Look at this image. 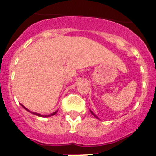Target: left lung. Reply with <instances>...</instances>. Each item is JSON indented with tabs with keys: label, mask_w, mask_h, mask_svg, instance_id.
I'll list each match as a JSON object with an SVG mask.
<instances>
[{
	"label": "left lung",
	"mask_w": 156,
	"mask_h": 156,
	"mask_svg": "<svg viewBox=\"0 0 156 156\" xmlns=\"http://www.w3.org/2000/svg\"><path fill=\"white\" fill-rule=\"evenodd\" d=\"M90 112H91V113H92V114H93V116H95V117H96V118H98V117H97V116H95V114H94V113H93V112H91V111H90Z\"/></svg>",
	"instance_id": "obj_1"
}]
</instances>
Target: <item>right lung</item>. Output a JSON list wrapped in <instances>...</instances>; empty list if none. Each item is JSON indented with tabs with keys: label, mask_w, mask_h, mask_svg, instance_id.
<instances>
[{
	"label": "right lung",
	"mask_w": 156,
	"mask_h": 156,
	"mask_svg": "<svg viewBox=\"0 0 156 156\" xmlns=\"http://www.w3.org/2000/svg\"><path fill=\"white\" fill-rule=\"evenodd\" d=\"M22 106H23V108H25V109H27V108H25V107L23 106V105H22ZM27 111H29V110H27ZM29 112H30V111H29ZM56 112H57V111L54 112H52V113L49 114V115H48V116H42V115H40V114H39V113H34V112H33V114H35V115H36V116H46V117H47V116H53V115H55V114H56Z\"/></svg>",
	"instance_id": "obj_1"
}]
</instances>
